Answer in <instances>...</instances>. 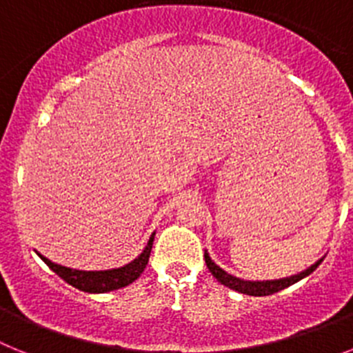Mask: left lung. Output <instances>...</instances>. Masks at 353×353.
<instances>
[{"instance_id":"obj_1","label":"left lung","mask_w":353,"mask_h":353,"mask_svg":"<svg viewBox=\"0 0 353 353\" xmlns=\"http://www.w3.org/2000/svg\"><path fill=\"white\" fill-rule=\"evenodd\" d=\"M205 261H207L208 270L212 272V276L221 283V285L228 286V288L235 290V292L245 293V295H252V297H263V295H272V293L279 292V290H285L286 286L293 285V283L301 281L302 277L310 276L314 269H316L318 265L322 263V260H318L316 263L311 265L310 269L304 270V272L297 274V276L292 277H285V279H277V281H242L239 277H233L230 274L224 272L223 269H219L214 261L210 260L207 252H205Z\"/></svg>"}]
</instances>
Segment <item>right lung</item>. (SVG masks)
I'll use <instances>...</instances> for the list:
<instances>
[{
	"mask_svg": "<svg viewBox=\"0 0 353 353\" xmlns=\"http://www.w3.org/2000/svg\"><path fill=\"white\" fill-rule=\"evenodd\" d=\"M152 245H154V235L150 236L145 251H143L136 260L127 263L125 267H121V269L101 270V272H84V270L67 269V267L52 263L48 258H43L42 254H39V256L46 261V265H48L52 272L58 274L63 281H67L68 285H72L74 288L83 290V292L88 293H104L123 288V286L136 281V279L143 274V270H145L146 263H148Z\"/></svg>",
	"mask_w": 353,
	"mask_h": 353,
	"instance_id": "right-lung-1",
	"label": "right lung"
}]
</instances>
